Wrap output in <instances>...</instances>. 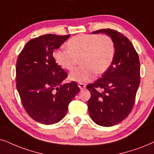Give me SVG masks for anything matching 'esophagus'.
Masks as SVG:
<instances>
[{"label": "esophagus", "mask_w": 154, "mask_h": 154, "mask_svg": "<svg viewBox=\"0 0 154 154\" xmlns=\"http://www.w3.org/2000/svg\"><path fill=\"white\" fill-rule=\"evenodd\" d=\"M78 86H79V87L80 88V89H83L86 87V85H85V84H83V83H79Z\"/></svg>", "instance_id": "1"}]
</instances>
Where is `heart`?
<instances>
[{"label":"heart","instance_id":"obj_1","mask_svg":"<svg viewBox=\"0 0 154 154\" xmlns=\"http://www.w3.org/2000/svg\"><path fill=\"white\" fill-rule=\"evenodd\" d=\"M67 48H60L54 53L59 65L67 70L75 68L80 59L82 65L69 73L72 81L86 83L98 75L105 73L113 62L116 46L110 36L79 34L67 42Z\"/></svg>","mask_w":154,"mask_h":154}]
</instances>
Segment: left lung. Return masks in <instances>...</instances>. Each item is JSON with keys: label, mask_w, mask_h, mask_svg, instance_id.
Segmentation results:
<instances>
[{"label": "left lung", "mask_w": 154, "mask_h": 154, "mask_svg": "<svg viewBox=\"0 0 154 154\" xmlns=\"http://www.w3.org/2000/svg\"><path fill=\"white\" fill-rule=\"evenodd\" d=\"M92 33H105L116 46V56L101 78L89 84L88 108L92 120L98 125L111 127L130 113L140 83L138 53L130 41L118 31L103 29Z\"/></svg>", "instance_id": "8db88e82"}]
</instances>
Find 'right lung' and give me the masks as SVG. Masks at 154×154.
<instances>
[{
	"label": "right lung",
	"instance_id": "obj_1",
	"mask_svg": "<svg viewBox=\"0 0 154 154\" xmlns=\"http://www.w3.org/2000/svg\"><path fill=\"white\" fill-rule=\"evenodd\" d=\"M69 36L49 34L32 38L18 56L16 87L22 106L33 120L42 124L60 121L80 90L74 81L61 85L67 74L53 57V51Z\"/></svg>",
	"mask_w": 154,
	"mask_h": 154
}]
</instances>
